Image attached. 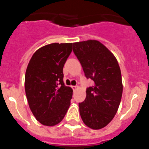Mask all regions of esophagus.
Returning a JSON list of instances; mask_svg holds the SVG:
<instances>
[{
  "mask_svg": "<svg viewBox=\"0 0 149 149\" xmlns=\"http://www.w3.org/2000/svg\"><path fill=\"white\" fill-rule=\"evenodd\" d=\"M72 89H73L74 91H75L76 89H78V86H72Z\"/></svg>",
  "mask_w": 149,
  "mask_h": 149,
  "instance_id": "34e87169",
  "label": "esophagus"
}]
</instances>
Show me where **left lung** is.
I'll list each match as a JSON object with an SVG mask.
<instances>
[{
	"label": "left lung",
	"instance_id": "8db88e82",
	"mask_svg": "<svg viewBox=\"0 0 149 149\" xmlns=\"http://www.w3.org/2000/svg\"><path fill=\"white\" fill-rule=\"evenodd\" d=\"M73 51L85 76L93 81L85 101L79 103L81 119L94 130L107 126L115 116L122 99L123 85L120 67L113 54L98 40L73 43Z\"/></svg>",
	"mask_w": 149,
	"mask_h": 149
}]
</instances>
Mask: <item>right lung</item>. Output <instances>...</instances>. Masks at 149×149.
<instances>
[{
  "label": "right lung",
  "instance_id": "obj_1",
  "mask_svg": "<svg viewBox=\"0 0 149 149\" xmlns=\"http://www.w3.org/2000/svg\"><path fill=\"white\" fill-rule=\"evenodd\" d=\"M72 43H51L33 54L25 73L24 88L28 104L36 120L54 126L69 108L73 90L63 82V66Z\"/></svg>",
  "mask_w": 149,
  "mask_h": 149
}]
</instances>
